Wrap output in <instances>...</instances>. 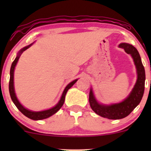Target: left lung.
<instances>
[{
  "instance_id": "obj_1",
  "label": "left lung",
  "mask_w": 151,
  "mask_h": 151,
  "mask_svg": "<svg viewBox=\"0 0 151 151\" xmlns=\"http://www.w3.org/2000/svg\"><path fill=\"white\" fill-rule=\"evenodd\" d=\"M119 47L125 50L127 54L132 57L136 66L137 79L134 86L126 99L119 103L104 104L97 101L93 93L92 87L89 91V101L90 106L99 116L109 119H121L129 116L133 110L140 104L143 96L145 89V73L142 64L141 56L138 50L132 45L129 43H121Z\"/></svg>"
}]
</instances>
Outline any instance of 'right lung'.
Segmentation results:
<instances>
[{"mask_svg":"<svg viewBox=\"0 0 151 151\" xmlns=\"http://www.w3.org/2000/svg\"><path fill=\"white\" fill-rule=\"evenodd\" d=\"M34 42L31 43L30 45L25 47L22 48V49L18 52V55H17V57L15 58L14 61L13 62V63H12L11 67H10V71L9 92H10V97H11L12 101H13V103H14V104L16 106V107L18 109V110L20 111L22 114H24L25 116L29 118V119L37 121V120H42V119H47V118H49L51 116H52L53 114L57 113V112L61 109L62 105L64 104V102H65V95L66 93H67V91H68V90L70 89L76 82H77L78 79H74V80L71 81L70 84H67V86L65 87V89H64L63 92H62V94L61 96V98H60V101H58V103L55 106L52 107L51 109H47V110H44V111H34L29 110V109H26L25 107H24L23 106L20 104V102L19 101L18 98H17L16 94H15V88H14V71H15V66H16L17 63H18V60L19 58H20V55H22V53L24 51H25L26 50L28 49L29 47H30L34 44Z\"/></svg>","mask_w":151,"mask_h":151,"instance_id":"add662e5","label":"right lung"}]
</instances>
